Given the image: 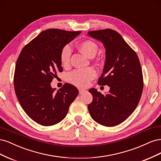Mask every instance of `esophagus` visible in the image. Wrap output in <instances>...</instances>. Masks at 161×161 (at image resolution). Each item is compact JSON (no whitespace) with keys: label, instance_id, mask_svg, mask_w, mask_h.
<instances>
[{"label":"esophagus","instance_id":"obj_1","mask_svg":"<svg viewBox=\"0 0 161 161\" xmlns=\"http://www.w3.org/2000/svg\"><path fill=\"white\" fill-rule=\"evenodd\" d=\"M79 93H80V94L83 93V92H85L86 91L85 89H79Z\"/></svg>","mask_w":161,"mask_h":161}]
</instances>
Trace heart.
I'll return each mask as SVG.
<instances>
[{"label": "heart", "instance_id": "obj_1", "mask_svg": "<svg viewBox=\"0 0 161 161\" xmlns=\"http://www.w3.org/2000/svg\"><path fill=\"white\" fill-rule=\"evenodd\" d=\"M80 52L88 58H92L98 50L96 43L91 40H85L78 45ZM71 57V49L70 46H66L61 50L60 59L62 66L66 67L69 65ZM96 76V71L92 68H86L84 69L75 70L69 75L68 79L72 84L77 86L84 87L89 84V82Z\"/></svg>", "mask_w": 161, "mask_h": 161}]
</instances>
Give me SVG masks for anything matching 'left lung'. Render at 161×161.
Listing matches in <instances>:
<instances>
[{
  "instance_id": "obj_1",
  "label": "left lung",
  "mask_w": 161,
  "mask_h": 161,
  "mask_svg": "<svg viewBox=\"0 0 161 161\" xmlns=\"http://www.w3.org/2000/svg\"><path fill=\"white\" fill-rule=\"evenodd\" d=\"M88 35L103 44L105 61L98 84L110 87L105 95L89 89L92 101L88 109L96 122L111 127L123 122L137 107L143 90L142 68L136 53L117 31L108 29Z\"/></svg>"
}]
</instances>
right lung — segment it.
I'll list each match as a JSON object with an SVG mask.
<instances>
[{
	"label": "right lung",
	"instance_id": "add662e5",
	"mask_svg": "<svg viewBox=\"0 0 161 161\" xmlns=\"http://www.w3.org/2000/svg\"><path fill=\"white\" fill-rule=\"evenodd\" d=\"M80 31L50 29L41 32L23 48L15 65L14 87L27 115L37 124L59 123L69 111L79 90L66 83L59 90L51 86L57 72H62L60 55Z\"/></svg>",
	"mask_w": 161,
	"mask_h": 161
}]
</instances>
